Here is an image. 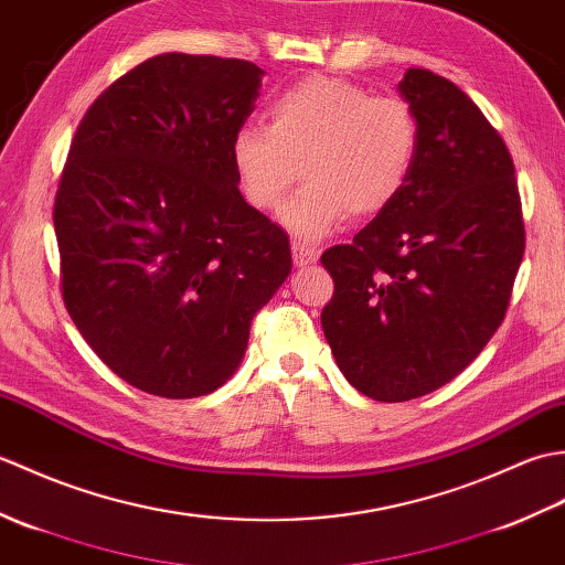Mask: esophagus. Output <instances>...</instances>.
Masks as SVG:
<instances>
[{
	"mask_svg": "<svg viewBox=\"0 0 565 565\" xmlns=\"http://www.w3.org/2000/svg\"><path fill=\"white\" fill-rule=\"evenodd\" d=\"M291 252H294L296 267H306V264H313V262H318V255H320L316 247H308L303 243H294Z\"/></svg>",
	"mask_w": 565,
	"mask_h": 565,
	"instance_id": "esophagus-1",
	"label": "esophagus"
}]
</instances>
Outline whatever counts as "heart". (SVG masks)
Returning a JSON list of instances; mask_svg holds the SVG:
<instances>
[{"label":"heart","mask_w":565,"mask_h":565,"mask_svg":"<svg viewBox=\"0 0 565 565\" xmlns=\"http://www.w3.org/2000/svg\"><path fill=\"white\" fill-rule=\"evenodd\" d=\"M417 146V118L403 99L316 75L269 104L267 130H237L231 162L245 201L262 213L279 209L301 174L306 184L284 206L281 223L320 239L347 213L366 221L386 211L411 179Z\"/></svg>","instance_id":"heart-1"}]
</instances>
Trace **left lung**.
Wrapping results in <instances>:
<instances>
[{
    "label": "left lung",
    "mask_w": 565,
    "mask_h": 565,
    "mask_svg": "<svg viewBox=\"0 0 565 565\" xmlns=\"http://www.w3.org/2000/svg\"><path fill=\"white\" fill-rule=\"evenodd\" d=\"M415 167L401 196L322 252L334 291L322 332L344 379L381 403L437 391L505 320L524 221L505 140L447 77L407 70Z\"/></svg>",
    "instance_id": "obj_1"
}]
</instances>
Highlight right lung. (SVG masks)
Wrapping results in <instances>:
<instances>
[{
  "label": "right lung",
  "mask_w": 565,
  "mask_h": 565,
  "mask_svg": "<svg viewBox=\"0 0 565 565\" xmlns=\"http://www.w3.org/2000/svg\"><path fill=\"white\" fill-rule=\"evenodd\" d=\"M262 75L249 60L154 55L70 142L53 206L65 308L116 376L160 398L223 386L291 274L289 237L231 162Z\"/></svg>",
  "instance_id": "add662e5"
}]
</instances>
